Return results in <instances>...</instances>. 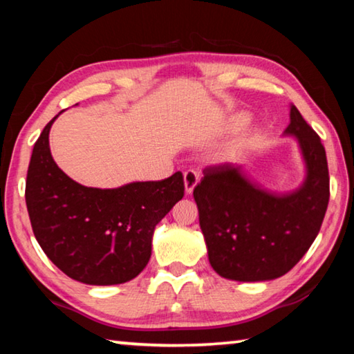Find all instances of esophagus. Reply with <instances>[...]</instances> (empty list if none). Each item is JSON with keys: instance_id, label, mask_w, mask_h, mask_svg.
I'll use <instances>...</instances> for the list:
<instances>
[{"instance_id": "obj_1", "label": "esophagus", "mask_w": 354, "mask_h": 354, "mask_svg": "<svg viewBox=\"0 0 354 354\" xmlns=\"http://www.w3.org/2000/svg\"><path fill=\"white\" fill-rule=\"evenodd\" d=\"M198 173H196L195 170H185L184 171V187H185V194H192L195 189V185L198 184Z\"/></svg>"}]
</instances>
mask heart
Wrapping results in <instances>:
<instances>
[{
  "mask_svg": "<svg viewBox=\"0 0 354 354\" xmlns=\"http://www.w3.org/2000/svg\"><path fill=\"white\" fill-rule=\"evenodd\" d=\"M247 123H248V115H247V113L239 112V113H234V115L231 117L230 128L232 131H241L242 128L247 127Z\"/></svg>",
  "mask_w": 354,
  "mask_h": 354,
  "instance_id": "obj_1",
  "label": "heart"
}]
</instances>
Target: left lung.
<instances>
[{"label": "left lung", "instance_id": "left-lung-1", "mask_svg": "<svg viewBox=\"0 0 354 354\" xmlns=\"http://www.w3.org/2000/svg\"><path fill=\"white\" fill-rule=\"evenodd\" d=\"M298 142L306 165L301 187L272 194L231 164L205 169L194 189L209 262L220 277L254 283L286 274L319 234L329 201L326 153L295 106L284 131Z\"/></svg>", "mask_w": 354, "mask_h": 354}]
</instances>
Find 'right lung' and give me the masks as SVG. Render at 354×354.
I'll list each match as a JSON object with an SVG mask.
<instances>
[{
	"mask_svg": "<svg viewBox=\"0 0 354 354\" xmlns=\"http://www.w3.org/2000/svg\"><path fill=\"white\" fill-rule=\"evenodd\" d=\"M57 117L34 143L28 167L25 196L34 236L71 279L92 286L127 283L147 267L156 225L184 196L183 173L117 189L77 184L50 151L48 136Z\"/></svg>",
	"mask_w": 354,
	"mask_h": 354,
	"instance_id": "obj_1",
	"label": "right lung"
}]
</instances>
